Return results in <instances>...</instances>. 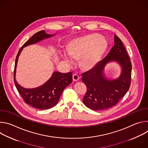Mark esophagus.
<instances>
[{"instance_id": "esophagus-1", "label": "esophagus", "mask_w": 148, "mask_h": 148, "mask_svg": "<svg viewBox=\"0 0 148 148\" xmlns=\"http://www.w3.org/2000/svg\"><path fill=\"white\" fill-rule=\"evenodd\" d=\"M73 80L74 81H78V79L79 78V77L77 74H74L73 75Z\"/></svg>"}]
</instances>
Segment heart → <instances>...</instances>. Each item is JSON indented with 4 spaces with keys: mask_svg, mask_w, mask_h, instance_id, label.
<instances>
[{
    "mask_svg": "<svg viewBox=\"0 0 148 148\" xmlns=\"http://www.w3.org/2000/svg\"><path fill=\"white\" fill-rule=\"evenodd\" d=\"M107 47V41L104 38L91 35L73 41L69 49L62 51L61 54L69 64L73 66L75 60L81 59L82 67L89 70L99 62Z\"/></svg>",
    "mask_w": 148,
    "mask_h": 148,
    "instance_id": "heart-1",
    "label": "heart"
}]
</instances>
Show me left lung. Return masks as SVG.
Returning a JSON list of instances; mask_svg holds the SVG:
<instances>
[{
    "label": "left lung",
    "instance_id": "1",
    "mask_svg": "<svg viewBox=\"0 0 148 148\" xmlns=\"http://www.w3.org/2000/svg\"><path fill=\"white\" fill-rule=\"evenodd\" d=\"M114 43L106 57L91 70L82 74V81L87 88L82 101L92 110H103L114 107L130 87L132 71L130 58L116 35L114 36ZM111 62H117L121 68L120 76L115 79H109L104 73L105 66Z\"/></svg>",
    "mask_w": 148,
    "mask_h": 148
}]
</instances>
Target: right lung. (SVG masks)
Instances as JSON below:
<instances>
[{"mask_svg": "<svg viewBox=\"0 0 148 148\" xmlns=\"http://www.w3.org/2000/svg\"><path fill=\"white\" fill-rule=\"evenodd\" d=\"M54 36L55 34H47L45 30L36 33L20 49L16 58L14 70V81L16 87L26 103L39 110H48L55 106L58 102L63 90L72 82L73 73L54 71L51 77L43 85L33 88H25L19 85L16 79L17 61L24 47Z\"/></svg>", "mask_w": 148, "mask_h": 148, "instance_id": "obj_1", "label": "right lung"}]
</instances>
